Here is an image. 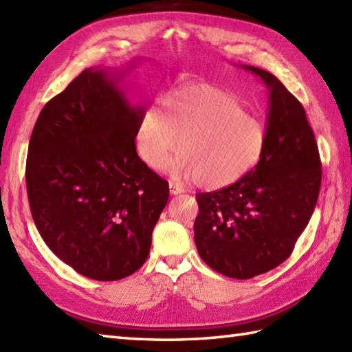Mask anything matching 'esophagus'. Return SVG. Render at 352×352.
Here are the masks:
<instances>
[{
  "instance_id": "esophagus-1",
  "label": "esophagus",
  "mask_w": 352,
  "mask_h": 352,
  "mask_svg": "<svg viewBox=\"0 0 352 352\" xmlns=\"http://www.w3.org/2000/svg\"><path fill=\"white\" fill-rule=\"evenodd\" d=\"M169 192L172 193V195H178V193H182V192H184V189L182 188L180 184H175V183H169Z\"/></svg>"
}]
</instances>
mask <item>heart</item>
Wrapping results in <instances>:
<instances>
[{
	"label": "heart",
	"instance_id": "b5f03b06",
	"mask_svg": "<svg viewBox=\"0 0 352 352\" xmlns=\"http://www.w3.org/2000/svg\"><path fill=\"white\" fill-rule=\"evenodd\" d=\"M265 144L266 124L257 111L207 83L172 91L163 109L149 106L138 125V151L149 168L162 169L176 144L181 153L164 170L204 189L241 178L258 162Z\"/></svg>",
	"mask_w": 352,
	"mask_h": 352
}]
</instances>
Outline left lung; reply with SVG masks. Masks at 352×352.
<instances>
[{
  "mask_svg": "<svg viewBox=\"0 0 352 352\" xmlns=\"http://www.w3.org/2000/svg\"><path fill=\"white\" fill-rule=\"evenodd\" d=\"M269 91L266 144L258 163L227 188L198 193L199 257L230 278L248 280L290 257L311 218L320 189L319 149L302 104L265 69Z\"/></svg>",
  "mask_w": 352,
  "mask_h": 352,
  "instance_id": "left-lung-1",
  "label": "left lung"
}]
</instances>
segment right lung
<instances>
[{
    "label": "right lung",
    "instance_id": "obj_1",
    "mask_svg": "<svg viewBox=\"0 0 352 352\" xmlns=\"http://www.w3.org/2000/svg\"><path fill=\"white\" fill-rule=\"evenodd\" d=\"M121 74L85 69L42 109L30 138L25 182L43 242L74 271L115 281L145 263L169 198L140 160L138 125Z\"/></svg>",
    "mask_w": 352,
    "mask_h": 352
}]
</instances>
